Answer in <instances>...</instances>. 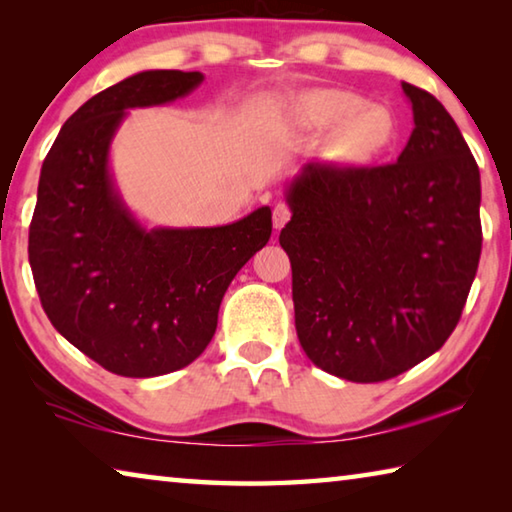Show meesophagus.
<instances>
[{"instance_id": "34e87169", "label": "esophagus", "mask_w": 512, "mask_h": 512, "mask_svg": "<svg viewBox=\"0 0 512 512\" xmlns=\"http://www.w3.org/2000/svg\"><path fill=\"white\" fill-rule=\"evenodd\" d=\"M289 219H291V210H289V205L277 203V205L273 207V228H275V230H282L284 225L289 223Z\"/></svg>"}]
</instances>
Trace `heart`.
Returning a JSON list of instances; mask_svg holds the SVG:
<instances>
[{"mask_svg":"<svg viewBox=\"0 0 512 512\" xmlns=\"http://www.w3.org/2000/svg\"><path fill=\"white\" fill-rule=\"evenodd\" d=\"M293 124L305 131H327L323 158L334 167H363L384 155L397 137V119L384 103H366L357 92L314 88L284 99Z\"/></svg>","mask_w":512,"mask_h":512,"instance_id":"obj_1","label":"heart"}]
</instances>
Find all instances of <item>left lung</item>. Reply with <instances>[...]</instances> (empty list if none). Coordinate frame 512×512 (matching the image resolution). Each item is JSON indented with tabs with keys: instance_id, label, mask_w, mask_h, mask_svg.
I'll return each mask as SVG.
<instances>
[{
	"instance_id": "8db88e82",
	"label": "left lung",
	"mask_w": 512,
	"mask_h": 512,
	"mask_svg": "<svg viewBox=\"0 0 512 512\" xmlns=\"http://www.w3.org/2000/svg\"><path fill=\"white\" fill-rule=\"evenodd\" d=\"M413 133L386 167L307 162L284 189L280 232L302 350L329 375L372 384L443 348L481 257V176L456 121L402 83Z\"/></svg>"
}]
</instances>
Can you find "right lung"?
I'll return each instance as SVG.
<instances>
[{
    "mask_svg": "<svg viewBox=\"0 0 512 512\" xmlns=\"http://www.w3.org/2000/svg\"><path fill=\"white\" fill-rule=\"evenodd\" d=\"M201 72L146 69L94 94L42 162L29 262L42 309L65 339L121 377L192 363L216 332L221 300L271 239V207L214 228H146L121 196L110 146L133 108L164 106Z\"/></svg>",
    "mask_w": 512,
    "mask_h": 512,
    "instance_id": "1",
    "label": "right lung"
}]
</instances>
